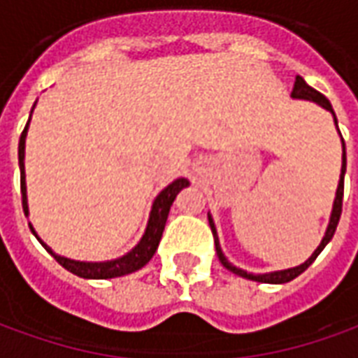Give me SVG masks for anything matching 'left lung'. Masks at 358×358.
Masks as SVG:
<instances>
[{
    "instance_id": "8db88e82",
    "label": "left lung",
    "mask_w": 358,
    "mask_h": 358,
    "mask_svg": "<svg viewBox=\"0 0 358 358\" xmlns=\"http://www.w3.org/2000/svg\"><path fill=\"white\" fill-rule=\"evenodd\" d=\"M292 97L295 99H307V101H315L318 105H322L324 109L330 110L331 115H334V109H331L330 101L324 97L320 92H316L315 88H310L307 82L303 80L301 76L295 78V84H293V92ZM334 120H336V115H334ZM336 126H338V120H336ZM343 141V140H341ZM345 166H347V159H345V143H343V164H341V176H339V186L338 192H336V201H334V210H331V217H330V224H328V230H326V236L322 238V243L316 248V251L310 255L308 261L301 264V266H295V268H287V270H280V272H270V274H248L245 270H240L232 266V264L228 263V259L222 255V249L218 245V238H217V230H215V224H213V218L209 217V224L210 230H213V236H215V248H217V255L218 261L222 263L224 268H228L234 274H238L241 278H248V280H255V282H264V284H285V282H292L293 278H297L301 272H305V270L313 264L316 257L320 255V251H322L326 245H328V241L334 238V232H336V228H338L339 217H341V205H343V178H345Z\"/></svg>"
}]
</instances>
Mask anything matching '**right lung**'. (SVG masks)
<instances>
[{"label":"right lung","instance_id":"add662e5","mask_svg":"<svg viewBox=\"0 0 358 358\" xmlns=\"http://www.w3.org/2000/svg\"><path fill=\"white\" fill-rule=\"evenodd\" d=\"M28 122H30V120H28ZM28 122L27 126H24L22 134H20L19 140L20 194H22V209H24V215H28L27 184H24V140H27ZM187 186H189V182H187L186 178H178L174 180L171 186L164 187L163 192L157 195L155 203H153V209H151V215H149L148 228H145V234H143L141 241L130 251V253H128V255L120 257L117 261H109V263H80V261H71V259H65V257L55 255L43 241H40V243L50 251L51 255L55 257V261H57L61 266H65L69 272H73L76 276L90 278V280H107V278L126 276V274L136 272V270H140L141 266H145V264L151 261V257L155 255L157 248H159V241H161V236H163L164 224H166V217H169L172 201L176 199V195H178L180 189H184V187ZM30 230L34 232L32 226H30ZM36 238H38V236H36ZM38 240H40V238H38Z\"/></svg>","mask_w":358,"mask_h":358}]
</instances>
